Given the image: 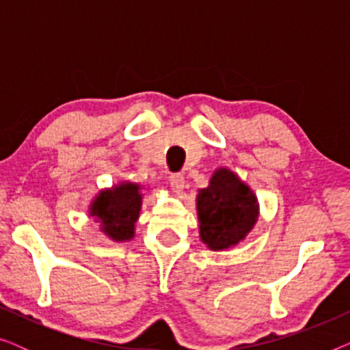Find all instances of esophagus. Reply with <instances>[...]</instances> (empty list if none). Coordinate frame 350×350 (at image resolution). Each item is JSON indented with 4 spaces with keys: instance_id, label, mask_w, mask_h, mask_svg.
<instances>
[{
    "instance_id": "obj_1",
    "label": "esophagus",
    "mask_w": 350,
    "mask_h": 350,
    "mask_svg": "<svg viewBox=\"0 0 350 350\" xmlns=\"http://www.w3.org/2000/svg\"><path fill=\"white\" fill-rule=\"evenodd\" d=\"M169 183H170V188L175 191V193H180V191H183L185 188V176L183 174H174L169 176Z\"/></svg>"
}]
</instances>
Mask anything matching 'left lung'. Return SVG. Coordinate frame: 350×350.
Wrapping results in <instances>:
<instances>
[{
  "instance_id": "8db88e82",
  "label": "left lung",
  "mask_w": 350,
  "mask_h": 350,
  "mask_svg": "<svg viewBox=\"0 0 350 350\" xmlns=\"http://www.w3.org/2000/svg\"><path fill=\"white\" fill-rule=\"evenodd\" d=\"M200 241L210 250L236 247L255 226L260 205L253 191L229 169L215 170L196 199Z\"/></svg>"
}]
</instances>
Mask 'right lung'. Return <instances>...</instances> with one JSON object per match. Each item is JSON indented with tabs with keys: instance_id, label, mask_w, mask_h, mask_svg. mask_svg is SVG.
<instances>
[{
	"instance_id": "obj_1",
	"label": "right lung",
	"mask_w": 350,
	"mask_h": 350,
	"mask_svg": "<svg viewBox=\"0 0 350 350\" xmlns=\"http://www.w3.org/2000/svg\"><path fill=\"white\" fill-rule=\"evenodd\" d=\"M142 199V186L124 181L102 191L90 204L89 215L100 223V231L109 239L116 242L131 241L135 234Z\"/></svg>"
}]
</instances>
